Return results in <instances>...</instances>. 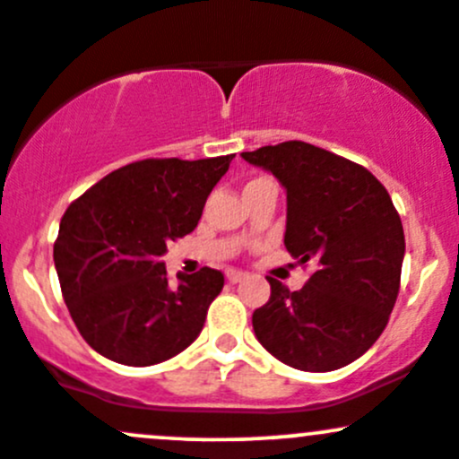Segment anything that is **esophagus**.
Here are the masks:
<instances>
[{
    "label": "esophagus",
    "instance_id": "1",
    "mask_svg": "<svg viewBox=\"0 0 459 459\" xmlns=\"http://www.w3.org/2000/svg\"><path fill=\"white\" fill-rule=\"evenodd\" d=\"M245 278H247V273H245V271H238V269H230V271H228V280H230L231 284L243 282Z\"/></svg>",
    "mask_w": 459,
    "mask_h": 459
}]
</instances>
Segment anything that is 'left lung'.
I'll use <instances>...</instances> for the list:
<instances>
[{
    "instance_id": "8db88e82",
    "label": "left lung",
    "mask_w": 459,
    "mask_h": 459,
    "mask_svg": "<svg viewBox=\"0 0 459 459\" xmlns=\"http://www.w3.org/2000/svg\"><path fill=\"white\" fill-rule=\"evenodd\" d=\"M243 160L284 186V247L299 264H315L299 290L267 278L269 302L251 317L255 337L295 369L348 366L381 337L401 289L405 234L385 186L346 157L298 140Z\"/></svg>"
}]
</instances>
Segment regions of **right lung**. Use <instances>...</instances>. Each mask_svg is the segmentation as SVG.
I'll return each instance as SVG.
<instances>
[{"label":"right lung","mask_w":459,"mask_h":459,"mask_svg":"<svg viewBox=\"0 0 459 459\" xmlns=\"http://www.w3.org/2000/svg\"><path fill=\"white\" fill-rule=\"evenodd\" d=\"M234 155L142 160L109 172L65 210L54 267L78 333L102 357L144 368L199 337L221 271L179 273L169 287L161 255L199 223Z\"/></svg>","instance_id":"1"}]
</instances>
